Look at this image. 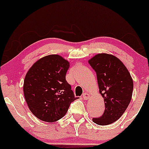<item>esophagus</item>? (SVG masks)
Returning a JSON list of instances; mask_svg holds the SVG:
<instances>
[{
  "label": "esophagus",
  "instance_id": "1",
  "mask_svg": "<svg viewBox=\"0 0 149 149\" xmlns=\"http://www.w3.org/2000/svg\"><path fill=\"white\" fill-rule=\"evenodd\" d=\"M90 97V95L87 93H85L83 94V98L84 100H88Z\"/></svg>",
  "mask_w": 149,
  "mask_h": 149
}]
</instances>
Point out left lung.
Here are the masks:
<instances>
[{"mask_svg":"<svg viewBox=\"0 0 149 149\" xmlns=\"http://www.w3.org/2000/svg\"><path fill=\"white\" fill-rule=\"evenodd\" d=\"M88 63L96 72L99 92L105 104L103 114L93 121L99 125H110L122 117L130 103L133 80L124 63L112 54H98Z\"/></svg>","mask_w":149,"mask_h":149,"instance_id":"obj_1","label":"left lung"}]
</instances>
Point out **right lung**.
<instances>
[{
    "label": "right lung",
    "instance_id": "add662e5",
    "mask_svg": "<svg viewBox=\"0 0 149 149\" xmlns=\"http://www.w3.org/2000/svg\"><path fill=\"white\" fill-rule=\"evenodd\" d=\"M70 63L63 57H42L31 66L24 80V98L32 113L40 120L61 119L72 102L78 99L66 81Z\"/></svg>",
    "mask_w": 149,
    "mask_h": 149
}]
</instances>
